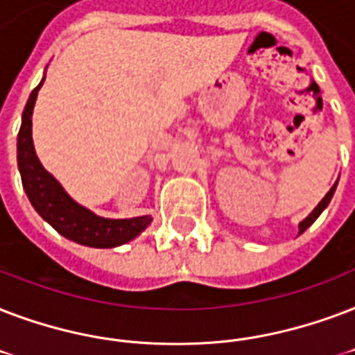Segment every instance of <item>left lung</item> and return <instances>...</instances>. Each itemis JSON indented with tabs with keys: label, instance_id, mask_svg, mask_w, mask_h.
Wrapping results in <instances>:
<instances>
[{
	"label": "left lung",
	"instance_id": "obj_1",
	"mask_svg": "<svg viewBox=\"0 0 355 355\" xmlns=\"http://www.w3.org/2000/svg\"><path fill=\"white\" fill-rule=\"evenodd\" d=\"M337 183H339V180L335 181L334 183V187H331V189H329L328 192H326V196L322 198V200H320V202H318V205L315 209H313L311 213H309V215L306 216V218H304V220L300 222V224H298V235H302V233L306 232L307 227L311 226L313 222L317 220L318 216H320V213H322L324 209L328 207V203L331 202V198H334V194H335V189H337Z\"/></svg>",
	"mask_w": 355,
	"mask_h": 355
}]
</instances>
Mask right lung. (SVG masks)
<instances>
[{"mask_svg": "<svg viewBox=\"0 0 355 355\" xmlns=\"http://www.w3.org/2000/svg\"><path fill=\"white\" fill-rule=\"evenodd\" d=\"M44 79L31 92L18 133V170L21 185L38 215L62 237L90 248H116L133 241L152 224V216L103 218L78 203L44 168L33 144V109Z\"/></svg>", "mask_w": 355, "mask_h": 355, "instance_id": "add662e5", "label": "right lung"}]
</instances>
